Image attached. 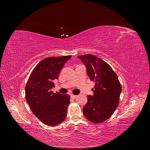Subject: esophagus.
Here are the masks:
<instances>
[{
  "label": "esophagus",
  "instance_id": "1",
  "mask_svg": "<svg viewBox=\"0 0 150 150\" xmlns=\"http://www.w3.org/2000/svg\"><path fill=\"white\" fill-rule=\"evenodd\" d=\"M77 97H78V96H77V95H74V94H71V98H72V99H76Z\"/></svg>",
  "mask_w": 150,
  "mask_h": 150
}]
</instances>
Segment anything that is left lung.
<instances>
[{
	"instance_id": "left-lung-1",
	"label": "left lung",
	"mask_w": 150,
	"mask_h": 150,
	"mask_svg": "<svg viewBox=\"0 0 150 150\" xmlns=\"http://www.w3.org/2000/svg\"><path fill=\"white\" fill-rule=\"evenodd\" d=\"M78 57L86 65L90 79L95 83L94 95H88L83 115L89 121L101 123L110 118L118 106L121 85L115 72L101 59L89 54Z\"/></svg>"
}]
</instances>
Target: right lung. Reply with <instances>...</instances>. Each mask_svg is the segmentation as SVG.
<instances>
[{
  "instance_id": "right-lung-1",
  "label": "right lung",
  "mask_w": 150,
  "mask_h": 150,
  "mask_svg": "<svg viewBox=\"0 0 150 150\" xmlns=\"http://www.w3.org/2000/svg\"><path fill=\"white\" fill-rule=\"evenodd\" d=\"M71 56L44 59L37 64L25 88V99L33 114L44 124L54 126L66 119L69 95L52 91L54 81Z\"/></svg>"
}]
</instances>
